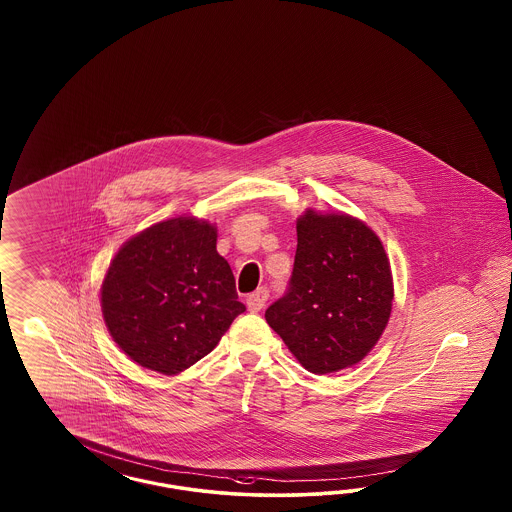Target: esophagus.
I'll list each match as a JSON object with an SVG mask.
<instances>
[{"label":"esophagus","instance_id":"34e87169","mask_svg":"<svg viewBox=\"0 0 512 512\" xmlns=\"http://www.w3.org/2000/svg\"><path fill=\"white\" fill-rule=\"evenodd\" d=\"M266 300H268V289L259 287L255 293L248 296V310L253 311V313L263 310Z\"/></svg>","mask_w":512,"mask_h":512}]
</instances>
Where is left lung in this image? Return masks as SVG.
Returning a JSON list of instances; mask_svg holds the SVG:
<instances>
[{"mask_svg": "<svg viewBox=\"0 0 512 512\" xmlns=\"http://www.w3.org/2000/svg\"><path fill=\"white\" fill-rule=\"evenodd\" d=\"M296 236L293 276L264 313L266 323L308 372L351 368L372 351L392 311L385 248L366 223L347 214L306 210Z\"/></svg>", "mask_w": 512, "mask_h": 512, "instance_id": "8db88e82", "label": "left lung"}]
</instances>
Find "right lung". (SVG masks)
<instances>
[{"instance_id":"1","label":"right lung","mask_w":512,"mask_h":512,"mask_svg":"<svg viewBox=\"0 0 512 512\" xmlns=\"http://www.w3.org/2000/svg\"><path fill=\"white\" fill-rule=\"evenodd\" d=\"M216 242L208 221L172 217L133 236L114 255L101 310L112 340L142 368L184 372L246 311Z\"/></svg>"}]
</instances>
